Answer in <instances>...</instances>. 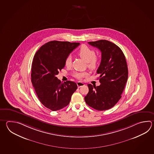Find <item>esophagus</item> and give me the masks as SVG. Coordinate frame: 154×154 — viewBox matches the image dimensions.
Segmentation results:
<instances>
[{
	"instance_id": "1",
	"label": "esophagus",
	"mask_w": 154,
	"mask_h": 154,
	"mask_svg": "<svg viewBox=\"0 0 154 154\" xmlns=\"http://www.w3.org/2000/svg\"><path fill=\"white\" fill-rule=\"evenodd\" d=\"M77 86H78V87H79V88H80V87H81L84 86L85 85V83H83V82H78L77 83Z\"/></svg>"
}]
</instances>
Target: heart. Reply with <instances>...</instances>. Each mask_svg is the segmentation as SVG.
I'll return each instance as SVG.
<instances>
[{"instance_id": "b5f03b06", "label": "heart", "mask_w": 154, "mask_h": 154, "mask_svg": "<svg viewBox=\"0 0 154 154\" xmlns=\"http://www.w3.org/2000/svg\"><path fill=\"white\" fill-rule=\"evenodd\" d=\"M78 56L87 63V66L91 69H95L97 67L98 65V59L96 57V53L94 50L88 46L83 45L79 49L77 52ZM65 66L67 67H70L72 65V57L70 56L67 57L65 61ZM88 73L87 72H75L73 76L79 79H82L87 77Z\"/></svg>"}]
</instances>
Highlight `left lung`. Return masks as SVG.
I'll use <instances>...</instances> for the list:
<instances>
[{
  "instance_id": "1",
  "label": "left lung",
  "mask_w": 154,
  "mask_h": 154,
  "mask_svg": "<svg viewBox=\"0 0 154 154\" xmlns=\"http://www.w3.org/2000/svg\"><path fill=\"white\" fill-rule=\"evenodd\" d=\"M101 53L97 69L100 75L99 86L88 84L89 92L85 97L87 104L99 111L110 109L121 98L127 81L128 71L126 57L116 44L106 40L88 42Z\"/></svg>"
}]
</instances>
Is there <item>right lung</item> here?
Segmentation results:
<instances>
[{
    "label": "right lung",
    "instance_id": "obj_1",
    "mask_svg": "<svg viewBox=\"0 0 154 154\" xmlns=\"http://www.w3.org/2000/svg\"><path fill=\"white\" fill-rule=\"evenodd\" d=\"M80 44L50 41L36 52L32 65L31 82L39 100L52 111L62 109L69 103L77 85L75 82L62 83L56 75L65 67L66 57Z\"/></svg>",
    "mask_w": 154,
    "mask_h": 154
}]
</instances>
